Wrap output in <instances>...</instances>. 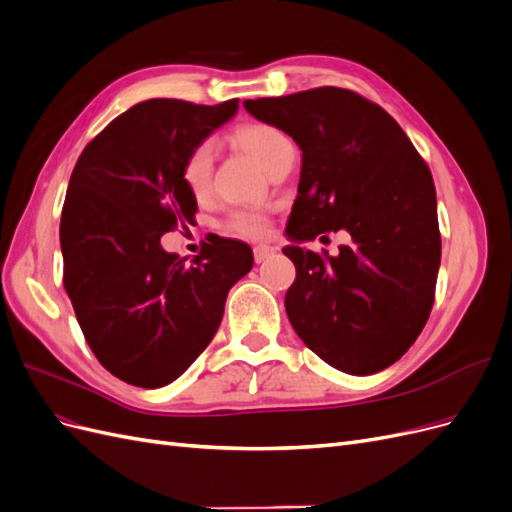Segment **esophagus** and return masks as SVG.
<instances>
[{"label":"esophagus","mask_w":512,"mask_h":512,"mask_svg":"<svg viewBox=\"0 0 512 512\" xmlns=\"http://www.w3.org/2000/svg\"><path fill=\"white\" fill-rule=\"evenodd\" d=\"M273 252H275V250H273L271 245H256V247H254V260L260 265V262H265Z\"/></svg>","instance_id":"34e87169"}]
</instances>
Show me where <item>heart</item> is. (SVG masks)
<instances>
[{
  "label": "heart",
  "instance_id": "obj_1",
  "mask_svg": "<svg viewBox=\"0 0 512 512\" xmlns=\"http://www.w3.org/2000/svg\"><path fill=\"white\" fill-rule=\"evenodd\" d=\"M235 141L250 153V156L267 170L280 162L284 156L294 151L290 138L275 126L269 123H245L237 128ZM211 175H213V145L209 141L198 143L181 166V179L188 192L196 198L203 200L211 190ZM271 220L267 213L256 209H237L226 215L222 222V230L230 237L241 239H260L269 232Z\"/></svg>",
  "mask_w": 512,
  "mask_h": 512
}]
</instances>
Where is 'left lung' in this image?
<instances>
[{
	"label": "left lung",
	"mask_w": 512,
	"mask_h": 512,
	"mask_svg": "<svg viewBox=\"0 0 512 512\" xmlns=\"http://www.w3.org/2000/svg\"><path fill=\"white\" fill-rule=\"evenodd\" d=\"M243 106L303 151L290 239L350 235L339 256L284 247L297 267L286 292L294 331L346 374L393 365L421 335L436 297L442 239L429 166L382 106L350 89L316 87Z\"/></svg>",
	"instance_id": "left-lung-1"
}]
</instances>
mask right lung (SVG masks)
<instances>
[{"label":"right lung","instance_id":"right-lung-1","mask_svg":"<svg viewBox=\"0 0 512 512\" xmlns=\"http://www.w3.org/2000/svg\"><path fill=\"white\" fill-rule=\"evenodd\" d=\"M237 106L141 102L108 123L72 170L59 224L64 288L91 352L123 382L160 389L177 380L254 265L250 245L232 239L215 237L192 265L160 245L198 209L181 179L185 156Z\"/></svg>","mask_w":512,"mask_h":512}]
</instances>
